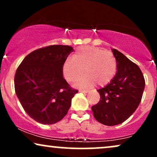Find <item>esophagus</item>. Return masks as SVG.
<instances>
[{
	"label": "esophagus",
	"instance_id": "obj_1",
	"mask_svg": "<svg viewBox=\"0 0 157 157\" xmlns=\"http://www.w3.org/2000/svg\"><path fill=\"white\" fill-rule=\"evenodd\" d=\"M79 91L80 92H82V93H88L89 92V90H79Z\"/></svg>",
	"mask_w": 157,
	"mask_h": 157
}]
</instances>
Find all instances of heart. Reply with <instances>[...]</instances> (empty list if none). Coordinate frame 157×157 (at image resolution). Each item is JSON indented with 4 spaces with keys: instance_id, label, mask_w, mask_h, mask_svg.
<instances>
[{
    "instance_id": "heart-1",
    "label": "heart",
    "mask_w": 157,
    "mask_h": 157,
    "mask_svg": "<svg viewBox=\"0 0 157 157\" xmlns=\"http://www.w3.org/2000/svg\"><path fill=\"white\" fill-rule=\"evenodd\" d=\"M117 70V63L112 52L91 46L77 48L73 60L67 59L63 66L65 78L69 82H75L85 72L86 75L75 84L80 88L90 87L94 83L106 86L113 80Z\"/></svg>"
}]
</instances>
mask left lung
<instances>
[{"mask_svg":"<svg viewBox=\"0 0 157 157\" xmlns=\"http://www.w3.org/2000/svg\"><path fill=\"white\" fill-rule=\"evenodd\" d=\"M117 71L111 82L98 89L100 101L91 107L94 117L103 125L113 126L128 119L141 102L145 79L139 66L115 48Z\"/></svg>","mask_w":157,"mask_h":157,"instance_id":"8db88e82","label":"left lung"}]
</instances>
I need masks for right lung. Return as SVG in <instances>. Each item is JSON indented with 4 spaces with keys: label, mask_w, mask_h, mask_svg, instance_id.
<instances>
[{
    "label": "right lung",
    "mask_w": 157,
    "mask_h": 157,
    "mask_svg": "<svg viewBox=\"0 0 157 157\" xmlns=\"http://www.w3.org/2000/svg\"><path fill=\"white\" fill-rule=\"evenodd\" d=\"M73 48L53 45L35 50L16 71L15 90L30 117L44 125L60 121L67 114L77 90L63 75V66Z\"/></svg>",
    "instance_id": "obj_1"
}]
</instances>
